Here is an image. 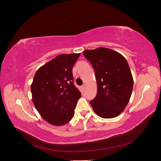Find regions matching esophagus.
I'll list each match as a JSON object with an SVG mask.
<instances>
[{
    "mask_svg": "<svg viewBox=\"0 0 161 161\" xmlns=\"http://www.w3.org/2000/svg\"><path fill=\"white\" fill-rule=\"evenodd\" d=\"M81 89H82V90L83 91H85V89H86V87H85V85H82L81 86Z\"/></svg>",
    "mask_w": 161,
    "mask_h": 161,
    "instance_id": "obj_1",
    "label": "esophagus"
}]
</instances>
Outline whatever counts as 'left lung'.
<instances>
[{
    "label": "left lung",
    "mask_w": 161,
    "mask_h": 161,
    "mask_svg": "<svg viewBox=\"0 0 161 161\" xmlns=\"http://www.w3.org/2000/svg\"><path fill=\"white\" fill-rule=\"evenodd\" d=\"M95 70L97 92L90 101L101 118H113L127 106L133 89V77L125 58L109 48L98 47L83 52Z\"/></svg>",
    "instance_id": "obj_1"
}]
</instances>
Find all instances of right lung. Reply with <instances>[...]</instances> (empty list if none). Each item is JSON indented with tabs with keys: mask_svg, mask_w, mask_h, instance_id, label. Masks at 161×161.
<instances>
[{
	"mask_svg": "<svg viewBox=\"0 0 161 161\" xmlns=\"http://www.w3.org/2000/svg\"><path fill=\"white\" fill-rule=\"evenodd\" d=\"M80 53L60 54L39 69L31 85L33 103L42 118L53 125L70 121L81 92L73 83L72 68Z\"/></svg>",
	"mask_w": 161,
	"mask_h": 161,
	"instance_id": "1",
	"label": "right lung"
}]
</instances>
